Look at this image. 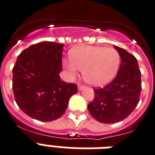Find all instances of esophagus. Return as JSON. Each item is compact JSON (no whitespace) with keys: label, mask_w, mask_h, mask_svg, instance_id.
Wrapping results in <instances>:
<instances>
[{"label":"esophagus","mask_w":155,"mask_h":155,"mask_svg":"<svg viewBox=\"0 0 155 155\" xmlns=\"http://www.w3.org/2000/svg\"><path fill=\"white\" fill-rule=\"evenodd\" d=\"M84 86L83 85H81V84H78V91H82L84 89Z\"/></svg>","instance_id":"1"}]
</instances>
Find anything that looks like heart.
I'll use <instances>...</instances> for the list:
<instances>
[{
	"label": "heart",
	"mask_w": 155,
	"mask_h": 155,
	"mask_svg": "<svg viewBox=\"0 0 155 155\" xmlns=\"http://www.w3.org/2000/svg\"><path fill=\"white\" fill-rule=\"evenodd\" d=\"M70 60H64L63 67L71 78L83 70L85 81L95 87L110 82L117 73L120 55L115 49L103 46H79L71 50Z\"/></svg>",
	"instance_id": "b5f03b06"
}]
</instances>
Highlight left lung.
Here are the masks:
<instances>
[{
    "label": "left lung",
    "instance_id": "1",
    "mask_svg": "<svg viewBox=\"0 0 155 155\" xmlns=\"http://www.w3.org/2000/svg\"><path fill=\"white\" fill-rule=\"evenodd\" d=\"M114 48L121 57L117 76L103 88L95 89L94 100L87 105L95 120L109 124L128 117L137 107L141 91V73L136 57L121 47Z\"/></svg>",
    "mask_w": 155,
    "mask_h": 155
}]
</instances>
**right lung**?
Returning a JSON list of instances; mask_svg holds the SVG:
<instances>
[{
    "instance_id": "1",
    "label": "right lung",
    "mask_w": 155,
    "mask_h": 155,
    "mask_svg": "<svg viewBox=\"0 0 155 155\" xmlns=\"http://www.w3.org/2000/svg\"><path fill=\"white\" fill-rule=\"evenodd\" d=\"M64 44L42 41L20 53L13 68V91L21 110L41 122L58 119L78 87L60 79Z\"/></svg>"
}]
</instances>
